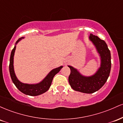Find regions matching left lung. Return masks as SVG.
<instances>
[{
  "label": "left lung",
  "mask_w": 123,
  "mask_h": 123,
  "mask_svg": "<svg viewBox=\"0 0 123 123\" xmlns=\"http://www.w3.org/2000/svg\"><path fill=\"white\" fill-rule=\"evenodd\" d=\"M90 40L95 45L101 59V67L95 74L90 77L81 75L71 66L69 76L70 86L75 91L87 94H92L99 90L105 84L109 76L111 69V52L104 40L97 36L90 34Z\"/></svg>",
  "instance_id": "1"
}]
</instances>
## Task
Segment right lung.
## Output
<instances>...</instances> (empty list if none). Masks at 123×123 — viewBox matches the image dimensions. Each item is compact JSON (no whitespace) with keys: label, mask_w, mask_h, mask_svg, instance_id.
<instances>
[{"label":"right lung","mask_w":123,"mask_h":123,"mask_svg":"<svg viewBox=\"0 0 123 123\" xmlns=\"http://www.w3.org/2000/svg\"><path fill=\"white\" fill-rule=\"evenodd\" d=\"M24 37L19 38L18 40L16 42L17 44L21 40V39H23ZM15 46L12 49L11 53L10 58V65H9V70L11 78L15 86L21 92L26 95H31V96H37L40 94H43L47 91L50 88L51 84L52 81H53V77L60 71V70L62 68L63 66H61L60 67L54 69L52 70L50 73L48 74V75L44 79L43 81H41L40 83L36 84H24L20 82L17 79L16 76H15L14 70V66H13V60H14V55L15 50Z\"/></svg>","instance_id":"obj_1"}]
</instances>
